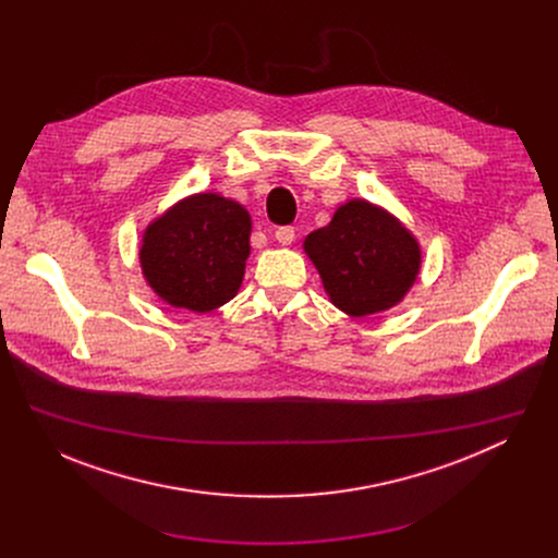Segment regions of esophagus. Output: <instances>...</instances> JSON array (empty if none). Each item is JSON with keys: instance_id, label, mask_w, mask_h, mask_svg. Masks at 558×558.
<instances>
[{"instance_id": "34e87169", "label": "esophagus", "mask_w": 558, "mask_h": 558, "mask_svg": "<svg viewBox=\"0 0 558 558\" xmlns=\"http://www.w3.org/2000/svg\"><path fill=\"white\" fill-rule=\"evenodd\" d=\"M274 238H276L280 245H291L293 238H295V229L293 227H278L274 231Z\"/></svg>"}]
</instances>
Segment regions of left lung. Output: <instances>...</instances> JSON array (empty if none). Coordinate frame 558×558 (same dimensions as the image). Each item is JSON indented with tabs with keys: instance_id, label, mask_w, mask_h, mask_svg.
Here are the masks:
<instances>
[{
	"instance_id": "8db88e82",
	"label": "left lung",
	"mask_w": 558,
	"mask_h": 558,
	"mask_svg": "<svg viewBox=\"0 0 558 558\" xmlns=\"http://www.w3.org/2000/svg\"><path fill=\"white\" fill-rule=\"evenodd\" d=\"M302 250L320 274L331 304L351 317L397 306L422 271L415 233L366 198L342 203L327 227L304 238Z\"/></svg>"
}]
</instances>
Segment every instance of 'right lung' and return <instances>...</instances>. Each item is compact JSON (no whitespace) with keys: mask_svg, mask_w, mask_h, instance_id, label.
Here are the masks:
<instances>
[{"mask_svg":"<svg viewBox=\"0 0 558 558\" xmlns=\"http://www.w3.org/2000/svg\"><path fill=\"white\" fill-rule=\"evenodd\" d=\"M250 235L245 205L218 192L185 196L143 229L141 274L172 308L209 313L241 289Z\"/></svg>","mask_w":558,"mask_h":558,"instance_id":"obj_1","label":"right lung"}]
</instances>
